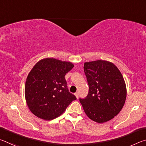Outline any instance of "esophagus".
Returning <instances> with one entry per match:
<instances>
[{
	"mask_svg": "<svg viewBox=\"0 0 146 146\" xmlns=\"http://www.w3.org/2000/svg\"><path fill=\"white\" fill-rule=\"evenodd\" d=\"M75 95L76 96V98H78V92L75 93Z\"/></svg>",
	"mask_w": 146,
	"mask_h": 146,
	"instance_id": "obj_1",
	"label": "esophagus"
}]
</instances>
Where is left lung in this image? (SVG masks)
<instances>
[{
    "label": "left lung",
    "instance_id": "1",
    "mask_svg": "<svg viewBox=\"0 0 146 146\" xmlns=\"http://www.w3.org/2000/svg\"><path fill=\"white\" fill-rule=\"evenodd\" d=\"M84 70L89 92L79 100L85 113L98 123L111 120L119 113L126 99L122 73L114 64L102 60L85 62Z\"/></svg>",
    "mask_w": 146,
    "mask_h": 146
}]
</instances>
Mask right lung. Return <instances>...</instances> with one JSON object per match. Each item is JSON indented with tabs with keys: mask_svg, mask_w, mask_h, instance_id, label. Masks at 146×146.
<instances>
[{
	"mask_svg": "<svg viewBox=\"0 0 146 146\" xmlns=\"http://www.w3.org/2000/svg\"><path fill=\"white\" fill-rule=\"evenodd\" d=\"M73 67L70 62L53 58L42 59L34 66L26 79L25 97L35 115L46 120L55 119L76 99L65 79Z\"/></svg>",
	"mask_w": 146,
	"mask_h": 146,
	"instance_id": "add662e5",
	"label": "right lung"
}]
</instances>
